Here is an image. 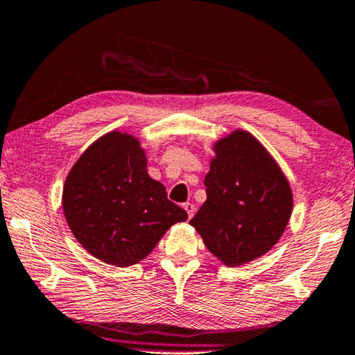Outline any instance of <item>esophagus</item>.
<instances>
[{"mask_svg":"<svg viewBox=\"0 0 355 355\" xmlns=\"http://www.w3.org/2000/svg\"><path fill=\"white\" fill-rule=\"evenodd\" d=\"M182 208L186 209L189 219H192V216H193V213H195V207H193V205H192V203H184Z\"/></svg>","mask_w":355,"mask_h":355,"instance_id":"obj_1","label":"esophagus"}]
</instances>
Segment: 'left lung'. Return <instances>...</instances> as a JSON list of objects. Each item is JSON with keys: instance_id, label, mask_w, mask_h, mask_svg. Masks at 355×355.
<instances>
[{"instance_id": "1", "label": "left lung", "mask_w": 355, "mask_h": 355, "mask_svg": "<svg viewBox=\"0 0 355 355\" xmlns=\"http://www.w3.org/2000/svg\"><path fill=\"white\" fill-rule=\"evenodd\" d=\"M207 202L190 219L209 253L229 267L261 258L284 235L293 213L285 173L251 132L234 130L213 144Z\"/></svg>"}]
</instances>
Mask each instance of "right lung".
Listing matches in <instances>:
<instances>
[{"instance_id": "1", "label": "right lung", "mask_w": 355, "mask_h": 355, "mask_svg": "<svg viewBox=\"0 0 355 355\" xmlns=\"http://www.w3.org/2000/svg\"><path fill=\"white\" fill-rule=\"evenodd\" d=\"M62 209L78 243L116 267L146 259L171 225L187 219L148 176L141 141L118 130L96 139L71 166Z\"/></svg>"}]
</instances>
